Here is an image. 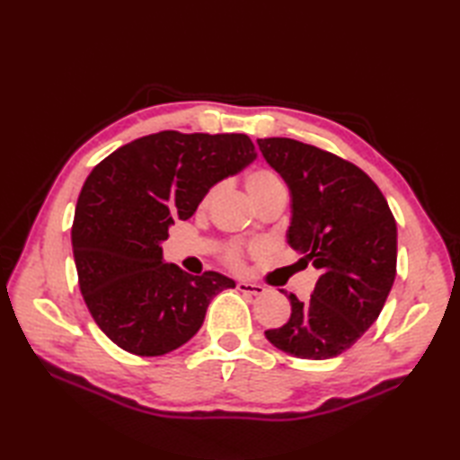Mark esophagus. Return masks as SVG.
<instances>
[{
	"mask_svg": "<svg viewBox=\"0 0 460 460\" xmlns=\"http://www.w3.org/2000/svg\"><path fill=\"white\" fill-rule=\"evenodd\" d=\"M237 290L247 292V295H262L267 288L262 285H257V282H249V280H239L237 282Z\"/></svg>",
	"mask_w": 460,
	"mask_h": 460,
	"instance_id": "esophagus-1",
	"label": "esophagus"
}]
</instances>
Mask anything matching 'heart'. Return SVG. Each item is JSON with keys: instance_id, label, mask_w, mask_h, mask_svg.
Segmentation results:
<instances>
[{"instance_id": "1", "label": "heart", "mask_w": 460, "mask_h": 460, "mask_svg": "<svg viewBox=\"0 0 460 460\" xmlns=\"http://www.w3.org/2000/svg\"><path fill=\"white\" fill-rule=\"evenodd\" d=\"M245 185H247V190L251 193V198L255 199V201L261 198V195H265V193H269L272 190L285 188V183H282L280 175L277 172L269 170V168H252L245 175ZM211 198H213V190H209L208 193L203 195V199L199 203L201 208H208ZM225 259H227L229 265L239 267L241 265V251L237 247H229L227 252H225Z\"/></svg>"}]
</instances>
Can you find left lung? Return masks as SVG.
I'll return each mask as SVG.
<instances>
[{
  "mask_svg": "<svg viewBox=\"0 0 460 460\" xmlns=\"http://www.w3.org/2000/svg\"><path fill=\"white\" fill-rule=\"evenodd\" d=\"M257 144L290 190L288 245L320 272L310 298L288 295V322L265 336L295 358H336L374 324L394 287L395 217L374 180L340 155L292 138Z\"/></svg>",
  "mask_w": 460,
  "mask_h": 460,
  "instance_id": "left-lung-1",
  "label": "left lung"
}]
</instances>
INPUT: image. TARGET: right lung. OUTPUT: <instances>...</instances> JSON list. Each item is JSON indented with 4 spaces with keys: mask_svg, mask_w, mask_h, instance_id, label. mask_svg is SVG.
Returning <instances> with one entry per match:
<instances>
[{
    "mask_svg": "<svg viewBox=\"0 0 460 460\" xmlns=\"http://www.w3.org/2000/svg\"><path fill=\"white\" fill-rule=\"evenodd\" d=\"M257 158L247 134L142 136L86 178L71 229L84 305L116 346L164 356L191 340L211 298L235 280L162 261L173 219H190L215 183Z\"/></svg>",
    "mask_w": 460,
    "mask_h": 460,
    "instance_id": "obj_1",
    "label": "right lung"
}]
</instances>
